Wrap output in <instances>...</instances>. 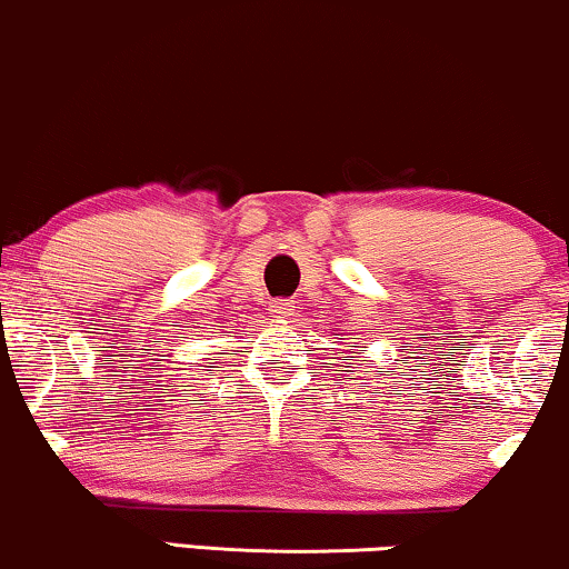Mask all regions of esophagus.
<instances>
[{
    "mask_svg": "<svg viewBox=\"0 0 569 569\" xmlns=\"http://www.w3.org/2000/svg\"><path fill=\"white\" fill-rule=\"evenodd\" d=\"M269 313L274 318H290L295 313V302L292 300H271Z\"/></svg>",
    "mask_w": 569,
    "mask_h": 569,
    "instance_id": "1",
    "label": "esophagus"
}]
</instances>
